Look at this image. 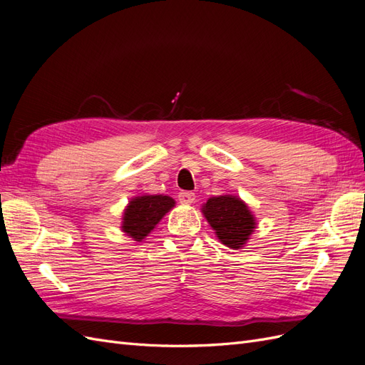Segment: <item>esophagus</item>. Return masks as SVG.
Masks as SVG:
<instances>
[{"mask_svg": "<svg viewBox=\"0 0 365 365\" xmlns=\"http://www.w3.org/2000/svg\"><path fill=\"white\" fill-rule=\"evenodd\" d=\"M195 193L193 192H180L178 200L181 204H192L195 202Z\"/></svg>", "mask_w": 365, "mask_h": 365, "instance_id": "esophagus-1", "label": "esophagus"}]
</instances>
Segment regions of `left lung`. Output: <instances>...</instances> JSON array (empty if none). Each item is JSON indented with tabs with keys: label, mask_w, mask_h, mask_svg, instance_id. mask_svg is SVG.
Here are the masks:
<instances>
[{
	"label": "left lung",
	"mask_w": 365,
	"mask_h": 365,
	"mask_svg": "<svg viewBox=\"0 0 365 365\" xmlns=\"http://www.w3.org/2000/svg\"><path fill=\"white\" fill-rule=\"evenodd\" d=\"M202 213L219 240L233 250L244 247L256 227L247 204L236 196L210 197L204 204Z\"/></svg>",
	"instance_id": "left-lung-1"
}]
</instances>
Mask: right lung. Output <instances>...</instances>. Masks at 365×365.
Wrapping results in <instances>:
<instances>
[{
	"label": "right lung",
	"instance_id": "right-lung-1",
	"mask_svg": "<svg viewBox=\"0 0 365 365\" xmlns=\"http://www.w3.org/2000/svg\"><path fill=\"white\" fill-rule=\"evenodd\" d=\"M175 205L170 196L145 195L132 200L125 210L123 228L125 233L137 242L145 239L155 228L161 217Z\"/></svg>",
	"mask_w": 365,
	"mask_h": 365
}]
</instances>
